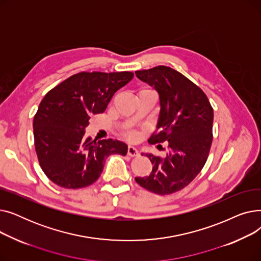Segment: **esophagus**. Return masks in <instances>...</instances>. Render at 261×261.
I'll list each match as a JSON object with an SVG mask.
<instances>
[{
	"label": "esophagus",
	"instance_id": "obj_1",
	"mask_svg": "<svg viewBox=\"0 0 261 261\" xmlns=\"http://www.w3.org/2000/svg\"><path fill=\"white\" fill-rule=\"evenodd\" d=\"M140 153H139V150L136 149L135 147L133 146H129L128 147V155L130 156H138Z\"/></svg>",
	"mask_w": 261,
	"mask_h": 261
}]
</instances>
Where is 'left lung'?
I'll return each instance as SVG.
<instances>
[{
	"mask_svg": "<svg viewBox=\"0 0 261 261\" xmlns=\"http://www.w3.org/2000/svg\"><path fill=\"white\" fill-rule=\"evenodd\" d=\"M135 75L160 96L159 132L148 142H168L164 158L146 153L152 171L135 181L151 193L170 195L186 187L206 163L213 142L214 110L205 93L171 67L159 65L136 71Z\"/></svg>",
	"mask_w": 261,
	"mask_h": 261,
	"instance_id": "left-lung-1",
	"label": "left lung"
}]
</instances>
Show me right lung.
Wrapping results in <instances>:
<instances>
[{"label":"right lung","instance_id":"add662e5","mask_svg":"<svg viewBox=\"0 0 261 261\" xmlns=\"http://www.w3.org/2000/svg\"><path fill=\"white\" fill-rule=\"evenodd\" d=\"M131 72H82L50 90L34 118L36 153L48 179L63 188H82L100 176L106 159L126 155L117 140L85 138L90 116L103 113L114 93L132 80Z\"/></svg>","mask_w":261,"mask_h":261}]
</instances>
